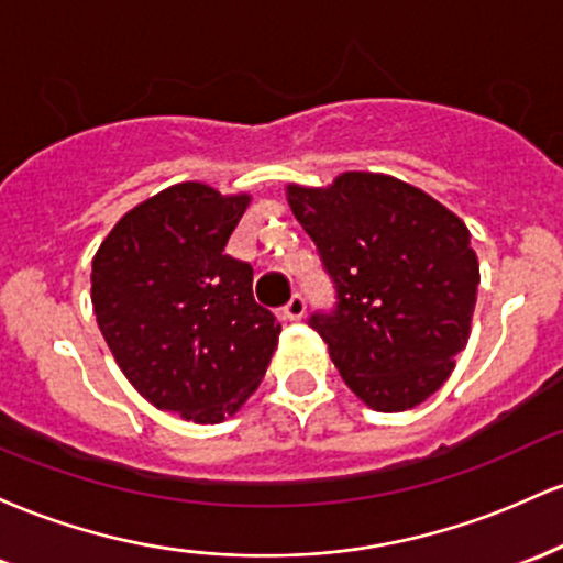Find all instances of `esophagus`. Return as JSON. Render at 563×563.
<instances>
[{"label":"esophagus","instance_id":"esophagus-1","mask_svg":"<svg viewBox=\"0 0 563 563\" xmlns=\"http://www.w3.org/2000/svg\"><path fill=\"white\" fill-rule=\"evenodd\" d=\"M303 312H307V303H303L301 294L290 296V301L286 303V307H283V318H286V320H301Z\"/></svg>","mask_w":563,"mask_h":563}]
</instances>
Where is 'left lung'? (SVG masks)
<instances>
[{"instance_id":"left-lung-1","label":"left lung","mask_w":563,"mask_h":563,"mask_svg":"<svg viewBox=\"0 0 563 563\" xmlns=\"http://www.w3.org/2000/svg\"><path fill=\"white\" fill-rule=\"evenodd\" d=\"M286 198L335 283V309L309 325L341 378L373 410L426 402L471 335L479 260L463 219L421 187L376 172L288 185Z\"/></svg>"}]
</instances>
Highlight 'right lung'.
Returning a JSON list of instances; mask_svg holds the SVG:
<instances>
[{
	"label": "right lung",
	"mask_w": 563,
	"mask_h": 563,
	"mask_svg": "<svg viewBox=\"0 0 563 563\" xmlns=\"http://www.w3.org/2000/svg\"><path fill=\"white\" fill-rule=\"evenodd\" d=\"M249 192L179 183L115 222L92 260V307L129 384L158 410L222 423L256 391L277 349L251 264L224 254Z\"/></svg>",
	"instance_id": "add662e5"
}]
</instances>
